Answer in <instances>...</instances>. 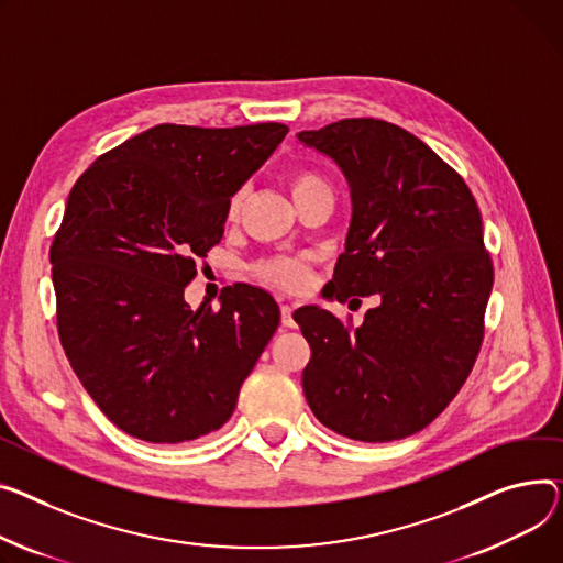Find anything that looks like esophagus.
<instances>
[{"label": "esophagus", "instance_id": "esophagus-1", "mask_svg": "<svg viewBox=\"0 0 563 563\" xmlns=\"http://www.w3.org/2000/svg\"><path fill=\"white\" fill-rule=\"evenodd\" d=\"M291 312H294V308H291L289 303H283V306H280V321H283V325H287V328H291V325H294Z\"/></svg>", "mask_w": 563, "mask_h": 563}]
</instances>
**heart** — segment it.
I'll return each mask as SVG.
<instances>
[{"mask_svg": "<svg viewBox=\"0 0 563 563\" xmlns=\"http://www.w3.org/2000/svg\"><path fill=\"white\" fill-rule=\"evenodd\" d=\"M317 190H330L328 183L317 172L298 169L289 176V192H291L294 203ZM238 208H240V197H235L231 201V217L238 212ZM260 276L276 287L294 291V289H301L308 283L310 269H308V262L303 257H274V260L262 262Z\"/></svg>", "mask_w": 563, "mask_h": 563, "instance_id": "b5f03b06", "label": "heart"}]
</instances>
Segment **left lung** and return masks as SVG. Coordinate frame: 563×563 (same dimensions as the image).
Listing matches in <instances>:
<instances>
[{
  "label": "left lung",
  "mask_w": 563,
  "mask_h": 563,
  "mask_svg": "<svg viewBox=\"0 0 563 563\" xmlns=\"http://www.w3.org/2000/svg\"><path fill=\"white\" fill-rule=\"evenodd\" d=\"M296 137L351 190L346 249L328 287L342 303L380 298L353 330L317 306L294 312L312 349L308 405L349 439H405L457 396L482 346L494 267L479 208L464 178L396 124L357 118Z\"/></svg>",
  "instance_id": "8db88e82"
}]
</instances>
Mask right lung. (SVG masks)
<instances>
[{
    "instance_id": "obj_1",
    "label": "right lung",
    "mask_w": 563,
    "mask_h": 563,
    "mask_svg": "<svg viewBox=\"0 0 563 563\" xmlns=\"http://www.w3.org/2000/svg\"><path fill=\"white\" fill-rule=\"evenodd\" d=\"M285 124H158L97 158L67 197L49 260L58 334L103 415L152 443L192 441L233 415L280 310L251 285L219 310L185 303L195 260L219 244L231 197Z\"/></svg>"
}]
</instances>
